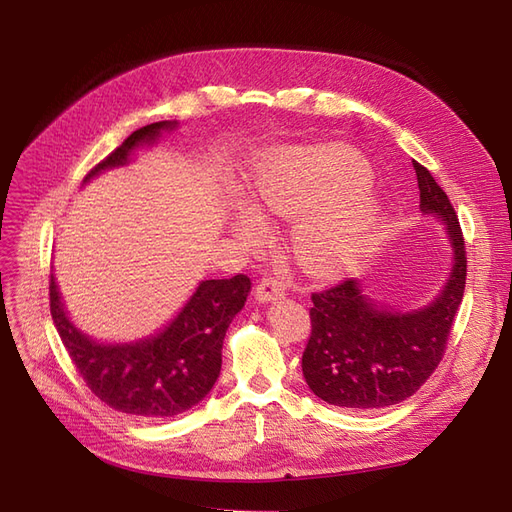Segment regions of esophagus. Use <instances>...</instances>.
I'll return each mask as SVG.
<instances>
[{
  "label": "esophagus",
  "mask_w": 512,
  "mask_h": 512,
  "mask_svg": "<svg viewBox=\"0 0 512 512\" xmlns=\"http://www.w3.org/2000/svg\"><path fill=\"white\" fill-rule=\"evenodd\" d=\"M254 297L258 303H271V301H277L284 297V284L277 280V277H262V280L256 284V290H254Z\"/></svg>",
  "instance_id": "esophagus-1"
}]
</instances>
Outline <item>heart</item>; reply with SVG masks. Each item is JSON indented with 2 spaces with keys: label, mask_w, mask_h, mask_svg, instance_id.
I'll return each mask as SVG.
<instances>
[{
  "label": "heart",
  "mask_w": 512,
  "mask_h": 512,
  "mask_svg": "<svg viewBox=\"0 0 512 512\" xmlns=\"http://www.w3.org/2000/svg\"><path fill=\"white\" fill-rule=\"evenodd\" d=\"M247 192L271 218L292 220L290 254L314 277H339L359 267L382 218L371 168L348 147L286 151L254 170ZM235 230L250 237L254 222L239 213Z\"/></svg>",
  "instance_id": "1"
}]
</instances>
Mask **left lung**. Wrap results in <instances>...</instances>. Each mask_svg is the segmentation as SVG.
I'll return each instance as SVG.
<instances>
[{
    "mask_svg": "<svg viewBox=\"0 0 512 512\" xmlns=\"http://www.w3.org/2000/svg\"><path fill=\"white\" fill-rule=\"evenodd\" d=\"M421 211L444 224L451 273L427 305L395 309L367 294L361 280L312 294V335L303 352V378L322 401L374 410L414 395L442 361L466 288V247L455 209L429 170L414 162Z\"/></svg>",
    "mask_w": 512,
    "mask_h": 512,
    "instance_id": "8db88e82",
    "label": "left lung"
}]
</instances>
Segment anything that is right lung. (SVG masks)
<instances>
[{
  "label": "right lung",
  "mask_w": 512,
  "mask_h": 512,
  "mask_svg": "<svg viewBox=\"0 0 512 512\" xmlns=\"http://www.w3.org/2000/svg\"><path fill=\"white\" fill-rule=\"evenodd\" d=\"M177 121H156L132 132L83 179L128 166L138 149L153 147ZM247 275L203 280L179 312L153 335L134 342H98L83 333L61 301L51 273V316L72 363L100 401L136 418H166L194 408L213 389L222 369L224 337L250 294Z\"/></svg>",
  "instance_id": "1"
}]
</instances>
